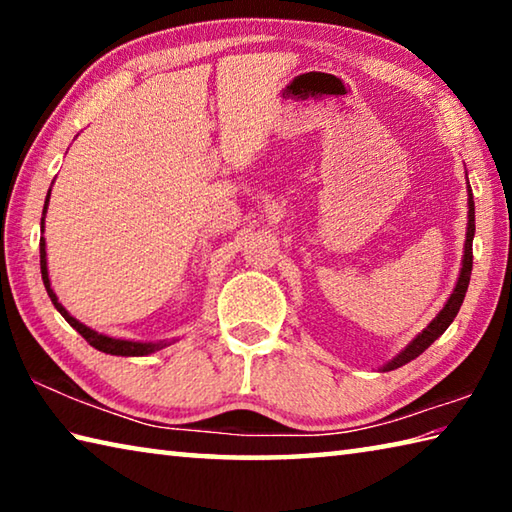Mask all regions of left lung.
Listing matches in <instances>:
<instances>
[{"label":"left lung","instance_id":"obj_1","mask_svg":"<svg viewBox=\"0 0 512 512\" xmlns=\"http://www.w3.org/2000/svg\"><path fill=\"white\" fill-rule=\"evenodd\" d=\"M467 207H470V212H467L465 255H463V268H461V275H458V282H456L454 293H452V296H449L443 311H440V314L427 325V329H422V334L415 336V339L409 345H406V348L400 354H397L393 361L386 363L384 372L400 368V366H404V363H409L415 357H420V354L427 350L429 345L438 339V336L445 334V329L452 325V320L456 318L458 309H461L463 298H465V291H467V284H470V275H472V239H474V198H472V189H470V198H467Z\"/></svg>","mask_w":512,"mask_h":512}]
</instances>
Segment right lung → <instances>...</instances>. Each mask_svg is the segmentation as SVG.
Masks as SVG:
<instances>
[{
	"mask_svg": "<svg viewBox=\"0 0 512 512\" xmlns=\"http://www.w3.org/2000/svg\"><path fill=\"white\" fill-rule=\"evenodd\" d=\"M51 192V189H49ZM47 203H49V196L45 201V210L47 212ZM42 223H45V219H42ZM45 228V225H42ZM40 271H42V282H45V289L49 293L51 302H54V307L60 311V316H63L69 325H72L76 332H79L85 341H88L92 348H97L99 352H106V354H117V357H144V354H151L155 350H162L167 348V343H140V341H121V339H112V336H106V334H99L94 332V329L85 327L83 323H79L74 316L67 314V309L60 305L54 289H51L49 284V273H47V250H45V239H40Z\"/></svg>",
	"mask_w": 512,
	"mask_h": 512,
	"instance_id": "right-lung-1",
	"label": "right lung"
}]
</instances>
